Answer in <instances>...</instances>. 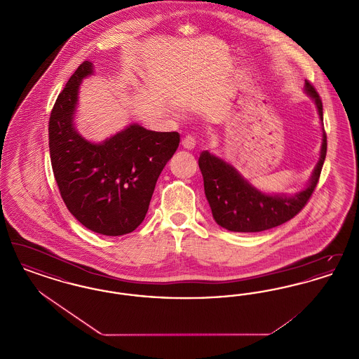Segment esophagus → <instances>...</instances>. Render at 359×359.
Returning a JSON list of instances; mask_svg holds the SVG:
<instances>
[{
    "instance_id": "34e87169",
    "label": "esophagus",
    "mask_w": 359,
    "mask_h": 359,
    "mask_svg": "<svg viewBox=\"0 0 359 359\" xmlns=\"http://www.w3.org/2000/svg\"><path fill=\"white\" fill-rule=\"evenodd\" d=\"M182 145L186 149H194L195 145H196L195 137L192 136V135H186V136L183 137V140H182Z\"/></svg>"
}]
</instances>
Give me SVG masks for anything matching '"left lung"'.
I'll use <instances>...</instances> for the list:
<instances>
[{"label":"left lung","instance_id":"left-lung-1","mask_svg":"<svg viewBox=\"0 0 359 359\" xmlns=\"http://www.w3.org/2000/svg\"><path fill=\"white\" fill-rule=\"evenodd\" d=\"M306 91L315 100L320 120L323 121V103L311 82ZM327 154V136L323 135L320 160L312 173L311 183L294 196H271L252 187L230 164L202 152L199 168L203 175L205 198L215 222L236 233H257L280 226L296 217L307 205L318 186Z\"/></svg>","mask_w":359,"mask_h":359}]
</instances>
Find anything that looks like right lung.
I'll list each match as a JSON object with an SVG mask.
<instances>
[{"label": "right lung", "mask_w": 359, "mask_h": 359, "mask_svg": "<svg viewBox=\"0 0 359 359\" xmlns=\"http://www.w3.org/2000/svg\"><path fill=\"white\" fill-rule=\"evenodd\" d=\"M91 72L93 65L83 62L52 107V171L69 212L88 230L117 237L132 233L144 221L156 182L180 136L132 125L102 144L86 141L75 132L72 118L79 85Z\"/></svg>", "instance_id": "obj_1"}]
</instances>
